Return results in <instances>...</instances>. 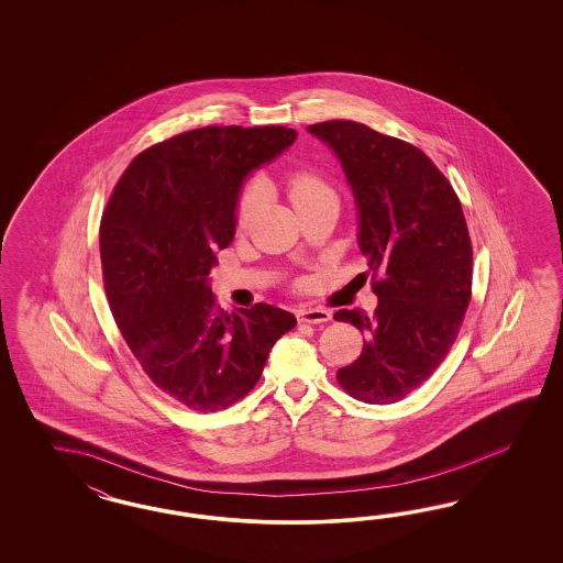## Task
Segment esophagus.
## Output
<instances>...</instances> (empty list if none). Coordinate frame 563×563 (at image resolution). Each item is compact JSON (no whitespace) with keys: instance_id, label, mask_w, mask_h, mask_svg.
I'll return each instance as SVG.
<instances>
[{"instance_id":"esophagus-1","label":"esophagus","mask_w":563,"mask_h":563,"mask_svg":"<svg viewBox=\"0 0 563 563\" xmlns=\"http://www.w3.org/2000/svg\"><path fill=\"white\" fill-rule=\"evenodd\" d=\"M330 311L322 309V307H309V309H299L297 311V320L306 322V324H324L330 322Z\"/></svg>"}]
</instances>
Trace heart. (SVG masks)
<instances>
[{"label":"heart","mask_w":563,"mask_h":563,"mask_svg":"<svg viewBox=\"0 0 563 563\" xmlns=\"http://www.w3.org/2000/svg\"><path fill=\"white\" fill-rule=\"evenodd\" d=\"M287 194L290 205L299 212V217L324 202H336V191L328 184V179L320 173L311 169L295 170L287 179ZM262 200V191L256 181H252L243 189V196L239 200L238 217H235V229L238 233H245L256 217L257 208Z\"/></svg>","instance_id":"heart-1"}]
</instances>
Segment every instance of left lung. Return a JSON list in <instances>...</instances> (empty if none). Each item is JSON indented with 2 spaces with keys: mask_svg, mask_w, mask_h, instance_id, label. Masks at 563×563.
Wrapping results in <instances>:
<instances>
[{
  "mask_svg": "<svg viewBox=\"0 0 563 563\" xmlns=\"http://www.w3.org/2000/svg\"><path fill=\"white\" fill-rule=\"evenodd\" d=\"M341 158L358 208L374 318L341 309L365 332L363 351L336 379L367 405H393L433 374L461 332L473 295V245L461 200L442 170L405 140L355 121L307 128Z\"/></svg>",
  "mask_w": 563,
  "mask_h": 563,
  "instance_id": "obj_1",
  "label": "left lung"
}]
</instances>
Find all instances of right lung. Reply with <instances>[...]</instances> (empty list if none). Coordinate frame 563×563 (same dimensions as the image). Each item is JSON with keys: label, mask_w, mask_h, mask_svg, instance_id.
<instances>
[{"label": "right lung", "mask_w": 563, "mask_h": 563, "mask_svg": "<svg viewBox=\"0 0 563 563\" xmlns=\"http://www.w3.org/2000/svg\"><path fill=\"white\" fill-rule=\"evenodd\" d=\"M297 137L285 125H208L142 151L101 219L102 283L130 351L184 407L235 405L295 316L256 303L224 311L208 274L235 235L243 179Z\"/></svg>", "instance_id": "add662e5"}]
</instances>
